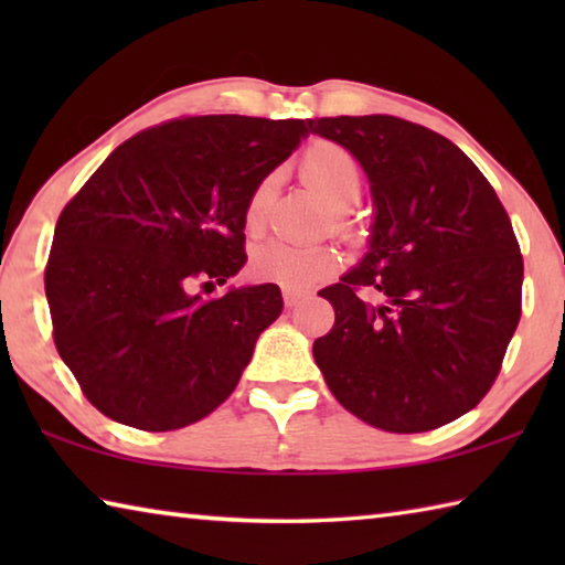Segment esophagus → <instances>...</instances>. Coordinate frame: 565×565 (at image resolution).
<instances>
[{
  "label": "esophagus",
  "instance_id": "obj_1",
  "mask_svg": "<svg viewBox=\"0 0 565 565\" xmlns=\"http://www.w3.org/2000/svg\"><path fill=\"white\" fill-rule=\"evenodd\" d=\"M303 291H299V289H284V303L286 306H296L299 303L301 299H303Z\"/></svg>",
  "mask_w": 565,
  "mask_h": 565
}]
</instances>
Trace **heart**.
I'll use <instances>...</instances> for the list:
<instances>
[{"label": "heart", "mask_w": 565, "mask_h": 565, "mask_svg": "<svg viewBox=\"0 0 565 565\" xmlns=\"http://www.w3.org/2000/svg\"><path fill=\"white\" fill-rule=\"evenodd\" d=\"M301 177L317 189L331 209H349L361 196V169L349 149L333 141H317L301 157ZM271 196V177L262 179L252 189L244 206V226L248 234L262 232L266 206ZM339 269V254L331 246H294L271 242L262 246L252 259V274L262 281L281 284L286 289H306L319 284Z\"/></svg>", "instance_id": "1"}]
</instances>
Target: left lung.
<instances>
[{
  "label": "left lung",
  "mask_w": 565,
  "mask_h": 565,
  "mask_svg": "<svg viewBox=\"0 0 565 565\" xmlns=\"http://www.w3.org/2000/svg\"><path fill=\"white\" fill-rule=\"evenodd\" d=\"M309 127L361 161L376 206L369 254L319 291L337 321L313 341L317 366L381 431L451 424L489 394L519 327L511 218L473 161L420 124L369 114Z\"/></svg>",
  "instance_id": "1"
}]
</instances>
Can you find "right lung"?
<instances>
[{
	"label": "right lung",
	"instance_id": "1",
	"mask_svg": "<svg viewBox=\"0 0 565 565\" xmlns=\"http://www.w3.org/2000/svg\"><path fill=\"white\" fill-rule=\"evenodd\" d=\"M309 131L303 119H171L114 149L62 209L44 269L52 333L104 416L174 431L232 396L281 291L194 289L242 269L246 199Z\"/></svg>",
	"mask_w": 565,
	"mask_h": 565
}]
</instances>
